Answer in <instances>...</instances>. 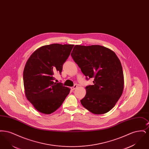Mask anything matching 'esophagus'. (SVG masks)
Listing matches in <instances>:
<instances>
[{"label": "esophagus", "mask_w": 149, "mask_h": 149, "mask_svg": "<svg viewBox=\"0 0 149 149\" xmlns=\"http://www.w3.org/2000/svg\"><path fill=\"white\" fill-rule=\"evenodd\" d=\"M77 87H78V85H77V84H75V85H74L72 87H71V90L74 91V90H75Z\"/></svg>", "instance_id": "1"}]
</instances>
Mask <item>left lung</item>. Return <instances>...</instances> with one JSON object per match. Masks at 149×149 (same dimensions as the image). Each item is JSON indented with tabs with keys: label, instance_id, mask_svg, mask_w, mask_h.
<instances>
[{
	"label": "left lung",
	"instance_id": "8db88e82",
	"mask_svg": "<svg viewBox=\"0 0 149 149\" xmlns=\"http://www.w3.org/2000/svg\"><path fill=\"white\" fill-rule=\"evenodd\" d=\"M71 55L86 80L94 78V84L85 87L86 95L80 100L82 106L96 114L109 112L123 91V72L118 57L100 45H75Z\"/></svg>",
	"mask_w": 149,
	"mask_h": 149
}]
</instances>
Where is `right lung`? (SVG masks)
<instances>
[{"label":"right lung","instance_id":"right-lung-1","mask_svg":"<svg viewBox=\"0 0 149 149\" xmlns=\"http://www.w3.org/2000/svg\"><path fill=\"white\" fill-rule=\"evenodd\" d=\"M74 46L58 43L43 46L29 57L23 71L25 94L38 112L53 113L69 94L70 89L55 82L54 74H61Z\"/></svg>","mask_w":149,"mask_h":149}]
</instances>
